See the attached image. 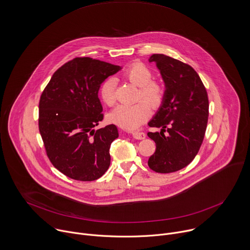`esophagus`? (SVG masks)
Here are the masks:
<instances>
[{
    "label": "esophagus",
    "mask_w": 250,
    "mask_h": 250,
    "mask_svg": "<svg viewBox=\"0 0 250 250\" xmlns=\"http://www.w3.org/2000/svg\"><path fill=\"white\" fill-rule=\"evenodd\" d=\"M132 136L135 138V139H138V140H142L146 137L145 133L144 132H141V131H133L132 132Z\"/></svg>",
    "instance_id": "1"
}]
</instances>
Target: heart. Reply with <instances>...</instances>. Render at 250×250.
Listing matches in <instances>:
<instances>
[{
  "label": "heart",
  "instance_id": "1",
  "mask_svg": "<svg viewBox=\"0 0 250 250\" xmlns=\"http://www.w3.org/2000/svg\"><path fill=\"white\" fill-rule=\"evenodd\" d=\"M124 77L139 87L137 99H143L132 105H119L108 116L109 122L125 129L132 130L138 128L150 117L151 108H158L165 98V87L162 83L152 80L153 73L143 63H133L124 72ZM116 81L107 78L100 86V97L102 101L111 106L116 101ZM146 102L145 103V101Z\"/></svg>",
  "mask_w": 250,
  "mask_h": 250
}]
</instances>
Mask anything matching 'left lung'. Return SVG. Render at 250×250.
<instances>
[{
  "mask_svg": "<svg viewBox=\"0 0 250 250\" xmlns=\"http://www.w3.org/2000/svg\"><path fill=\"white\" fill-rule=\"evenodd\" d=\"M149 62L160 70L165 98L148 123L151 127H161L160 132L147 133L156 143L148 166L157 173L168 174L187 167L197 155L207 127L208 95L190 65L163 54H153Z\"/></svg>",
  "mask_w": 250,
  "mask_h": 250,
  "instance_id": "obj_1",
  "label": "left lung"
}]
</instances>
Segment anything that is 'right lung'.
<instances>
[{"mask_svg":"<svg viewBox=\"0 0 250 250\" xmlns=\"http://www.w3.org/2000/svg\"><path fill=\"white\" fill-rule=\"evenodd\" d=\"M121 69L99 60L75 58L55 71L40 97L39 131L47 155L70 179L95 181L110 167V146L119 137L118 128L94 127L103 120L100 86Z\"/></svg>","mask_w":250,"mask_h":250,"instance_id":"obj_1","label":"right lung"}]
</instances>
